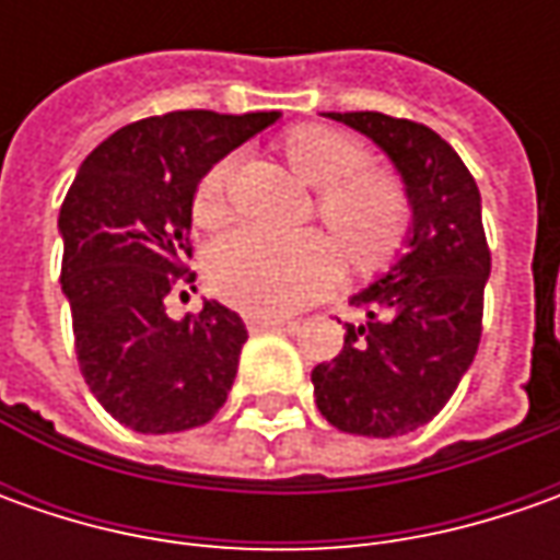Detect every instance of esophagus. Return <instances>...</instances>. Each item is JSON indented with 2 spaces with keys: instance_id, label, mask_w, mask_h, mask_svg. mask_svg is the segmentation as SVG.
Instances as JSON below:
<instances>
[{
  "instance_id": "34e87169",
  "label": "esophagus",
  "mask_w": 560,
  "mask_h": 560,
  "mask_svg": "<svg viewBox=\"0 0 560 560\" xmlns=\"http://www.w3.org/2000/svg\"><path fill=\"white\" fill-rule=\"evenodd\" d=\"M248 330H280V327H290V317H280V314H248L246 317Z\"/></svg>"
}]
</instances>
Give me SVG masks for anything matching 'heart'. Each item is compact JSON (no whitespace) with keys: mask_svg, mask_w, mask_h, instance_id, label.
Instances as JSON below:
<instances>
[{"mask_svg":"<svg viewBox=\"0 0 560 560\" xmlns=\"http://www.w3.org/2000/svg\"><path fill=\"white\" fill-rule=\"evenodd\" d=\"M280 155L302 184L317 189L314 211L337 243L317 230L295 236L236 230L218 240L205 261L208 283L246 312H295L330 290L339 277L336 245L361 277L389 270L411 246L418 224L405 180L386 167H368V149L346 130L299 124L280 137ZM230 159L205 171L192 196L196 224L218 226L230 218Z\"/></svg>","mask_w":560,"mask_h":560,"instance_id":"1","label":"heart"}]
</instances>
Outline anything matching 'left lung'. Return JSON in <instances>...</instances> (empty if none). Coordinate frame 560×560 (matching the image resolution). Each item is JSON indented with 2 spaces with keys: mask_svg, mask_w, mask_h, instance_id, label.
<instances>
[{
  "mask_svg": "<svg viewBox=\"0 0 560 560\" xmlns=\"http://www.w3.org/2000/svg\"><path fill=\"white\" fill-rule=\"evenodd\" d=\"M330 118L396 162L418 208L411 252L352 295L364 324H346L339 355L312 371L317 408L336 430L386 440L436 418L458 389L483 336L492 255L477 180L436 130L380 112Z\"/></svg>",
  "mask_w": 560,
  "mask_h": 560,
  "instance_id": "left-lung-1",
  "label": "left lung"
}]
</instances>
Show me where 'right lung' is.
I'll list each match as a JSON object with an SVG mask.
<instances>
[{
  "instance_id": "obj_1",
  "label": "right lung",
  "mask_w": 560,
  "mask_h": 560,
  "mask_svg": "<svg viewBox=\"0 0 560 560\" xmlns=\"http://www.w3.org/2000/svg\"><path fill=\"white\" fill-rule=\"evenodd\" d=\"M277 112H167L115 130L80 164L58 226L80 374L137 433H180L221 411L246 324L221 302L171 320L164 299L196 280L192 196L230 149Z\"/></svg>"
}]
</instances>
